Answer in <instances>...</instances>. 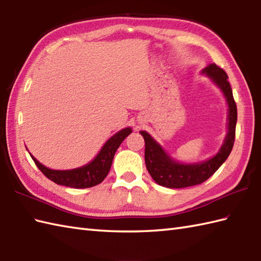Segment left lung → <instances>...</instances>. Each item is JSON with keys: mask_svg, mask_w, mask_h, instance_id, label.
I'll use <instances>...</instances> for the list:
<instances>
[{"mask_svg": "<svg viewBox=\"0 0 261 261\" xmlns=\"http://www.w3.org/2000/svg\"><path fill=\"white\" fill-rule=\"evenodd\" d=\"M202 73L212 79L225 97L228 103V133L221 148L213 158L193 164H183L173 160L160 144L147 132L140 133L145 141V164L154 181L162 187L182 189L193 187L206 181L213 175L223 162L228 159L233 147L237 125V105L233 99L232 89L228 82V74L216 63L205 67Z\"/></svg>", "mask_w": 261, "mask_h": 261, "instance_id": "8db88e82", "label": "left lung"}]
</instances>
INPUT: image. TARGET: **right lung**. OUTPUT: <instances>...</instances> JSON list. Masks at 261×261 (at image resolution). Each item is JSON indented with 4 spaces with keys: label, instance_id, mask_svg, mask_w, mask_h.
I'll return each mask as SVG.
<instances>
[{
    "label": "right lung",
    "instance_id": "1",
    "mask_svg": "<svg viewBox=\"0 0 261 261\" xmlns=\"http://www.w3.org/2000/svg\"><path fill=\"white\" fill-rule=\"evenodd\" d=\"M132 133L130 127H127L116 133L112 136L102 146L100 152L97 154L96 158L92 160L90 163L85 166L78 167L73 170H51L47 166L42 165L40 162L34 159L31 155L34 163L39 167L43 174L47 176L52 182H55L59 185H65V187L73 188V189H86L91 188L95 185L101 183L105 177L107 176L109 170L113 163L114 155L116 150L119 147L125 138Z\"/></svg>",
    "mask_w": 261,
    "mask_h": 261
}]
</instances>
